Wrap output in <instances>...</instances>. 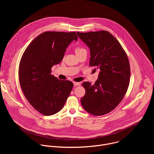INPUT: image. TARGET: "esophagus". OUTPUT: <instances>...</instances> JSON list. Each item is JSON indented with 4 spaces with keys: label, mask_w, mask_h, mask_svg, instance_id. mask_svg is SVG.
Wrapping results in <instances>:
<instances>
[{
    "label": "esophagus",
    "mask_w": 154,
    "mask_h": 154,
    "mask_svg": "<svg viewBox=\"0 0 154 154\" xmlns=\"http://www.w3.org/2000/svg\"><path fill=\"white\" fill-rule=\"evenodd\" d=\"M80 85V82H74V85L75 86H78V85Z\"/></svg>",
    "instance_id": "esophagus-1"
}]
</instances>
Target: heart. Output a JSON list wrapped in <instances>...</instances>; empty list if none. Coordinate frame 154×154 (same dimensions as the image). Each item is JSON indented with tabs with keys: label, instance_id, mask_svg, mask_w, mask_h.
Segmentation results:
<instances>
[{
	"label": "heart",
	"instance_id": "obj_1",
	"mask_svg": "<svg viewBox=\"0 0 154 154\" xmlns=\"http://www.w3.org/2000/svg\"><path fill=\"white\" fill-rule=\"evenodd\" d=\"M85 51H86V49L85 48H82V47H77L75 49V53H76L77 55L79 54H80L83 52H85Z\"/></svg>",
	"mask_w": 154,
	"mask_h": 154
}]
</instances>
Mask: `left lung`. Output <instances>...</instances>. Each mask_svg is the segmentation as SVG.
<instances>
[{
    "label": "left lung",
    "mask_w": 154,
    "mask_h": 154,
    "mask_svg": "<svg viewBox=\"0 0 154 154\" xmlns=\"http://www.w3.org/2000/svg\"><path fill=\"white\" fill-rule=\"evenodd\" d=\"M77 33L90 48V66L100 71L94 84L82 83L86 93L82 105L93 115H104L113 110L127 93L130 75L128 57L119 42L107 31Z\"/></svg>",
    "instance_id": "left-lung-1"
}]
</instances>
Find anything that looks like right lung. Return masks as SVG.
Here are the masks:
<instances>
[{
    "instance_id": "obj_1",
    "label": "right lung",
    "mask_w": 154,
    "mask_h": 154,
    "mask_svg": "<svg viewBox=\"0 0 154 154\" xmlns=\"http://www.w3.org/2000/svg\"><path fill=\"white\" fill-rule=\"evenodd\" d=\"M77 40L75 32H45L34 39L25 50L19 66L21 90L30 104L45 116L60 112L69 97L73 83L51 74L66 49Z\"/></svg>"
}]
</instances>
